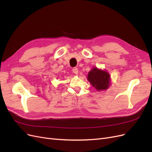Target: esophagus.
<instances>
[{
    "label": "esophagus",
    "instance_id": "1",
    "mask_svg": "<svg viewBox=\"0 0 152 152\" xmlns=\"http://www.w3.org/2000/svg\"><path fill=\"white\" fill-rule=\"evenodd\" d=\"M72 72L75 73V74H78V73H79V70H78V68L76 67L73 68L72 69Z\"/></svg>",
    "mask_w": 152,
    "mask_h": 152
}]
</instances>
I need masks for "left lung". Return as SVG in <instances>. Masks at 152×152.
<instances>
[{
  "label": "left lung",
  "mask_w": 152,
  "mask_h": 152,
  "mask_svg": "<svg viewBox=\"0 0 152 152\" xmlns=\"http://www.w3.org/2000/svg\"><path fill=\"white\" fill-rule=\"evenodd\" d=\"M110 75L104 70L94 68L89 72L87 79L90 83L98 91L105 90L108 88L110 85Z\"/></svg>",
  "instance_id": "1"
}]
</instances>
